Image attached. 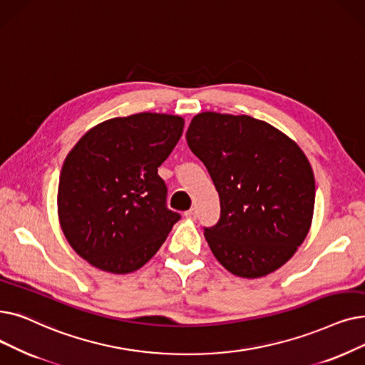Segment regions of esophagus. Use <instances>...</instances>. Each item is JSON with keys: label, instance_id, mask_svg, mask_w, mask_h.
Instances as JSON below:
<instances>
[{"label": "esophagus", "instance_id": "obj_1", "mask_svg": "<svg viewBox=\"0 0 365 365\" xmlns=\"http://www.w3.org/2000/svg\"><path fill=\"white\" fill-rule=\"evenodd\" d=\"M183 215H185V217H187V219H197V212H195L194 209L185 212Z\"/></svg>", "mask_w": 365, "mask_h": 365}]
</instances>
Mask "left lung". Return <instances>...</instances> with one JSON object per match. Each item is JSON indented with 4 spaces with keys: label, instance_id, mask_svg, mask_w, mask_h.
Listing matches in <instances>:
<instances>
[{
    "label": "left lung",
    "instance_id": "left-lung-1",
    "mask_svg": "<svg viewBox=\"0 0 365 365\" xmlns=\"http://www.w3.org/2000/svg\"><path fill=\"white\" fill-rule=\"evenodd\" d=\"M186 140L219 194V220L204 227L216 259L247 279L277 270L312 224L314 178L303 150L270 123L246 115L200 113Z\"/></svg>",
    "mask_w": 365,
    "mask_h": 365
}]
</instances>
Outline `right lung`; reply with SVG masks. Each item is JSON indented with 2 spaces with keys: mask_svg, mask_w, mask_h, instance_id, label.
I'll list each match as a JSON object with an SVG mask.
<instances>
[{
  "mask_svg": "<svg viewBox=\"0 0 365 365\" xmlns=\"http://www.w3.org/2000/svg\"><path fill=\"white\" fill-rule=\"evenodd\" d=\"M183 119L138 113L106 120L67 155L58 213L71 247L100 270L125 274L143 267L180 219L167 207L158 174L178 145Z\"/></svg>",
  "mask_w": 365,
  "mask_h": 365,
  "instance_id": "1",
  "label": "right lung"
}]
</instances>
